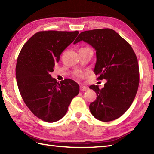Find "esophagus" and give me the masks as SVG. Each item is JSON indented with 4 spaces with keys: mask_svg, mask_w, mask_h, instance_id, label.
<instances>
[{
    "mask_svg": "<svg viewBox=\"0 0 154 154\" xmlns=\"http://www.w3.org/2000/svg\"><path fill=\"white\" fill-rule=\"evenodd\" d=\"M87 89H88V87H86V86H85V85H81L80 86V90L81 91H85Z\"/></svg>",
    "mask_w": 154,
    "mask_h": 154,
    "instance_id": "1",
    "label": "esophagus"
}]
</instances>
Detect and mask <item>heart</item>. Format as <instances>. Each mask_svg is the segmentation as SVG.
<instances>
[{"mask_svg":"<svg viewBox=\"0 0 154 154\" xmlns=\"http://www.w3.org/2000/svg\"><path fill=\"white\" fill-rule=\"evenodd\" d=\"M77 77H82V74H81V73H78L77 74Z\"/></svg>","mask_w":154,"mask_h":154,"instance_id":"1","label":"heart"}]
</instances>
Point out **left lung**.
Wrapping results in <instances>:
<instances>
[{"mask_svg":"<svg viewBox=\"0 0 154 154\" xmlns=\"http://www.w3.org/2000/svg\"><path fill=\"white\" fill-rule=\"evenodd\" d=\"M84 41L96 50L94 72L98 79H106L102 89L89 87L97 99L89 105L93 116L103 122L117 119L129 109L139 85V66L132 48L116 32L109 28L85 31L74 44Z\"/></svg>","mask_w":154,"mask_h":154,"instance_id":"obj_1","label":"left lung"}]
</instances>
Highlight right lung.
<instances>
[{
    "label": "right lung",
    "instance_id": "right-lung-1",
    "mask_svg": "<svg viewBox=\"0 0 154 154\" xmlns=\"http://www.w3.org/2000/svg\"><path fill=\"white\" fill-rule=\"evenodd\" d=\"M79 32L42 31L29 39L20 52L16 67L18 87L25 104L35 116L48 122L60 120L79 92L75 81L57 82L51 77L60 55Z\"/></svg>",
    "mask_w": 154,
    "mask_h": 154
}]
</instances>
